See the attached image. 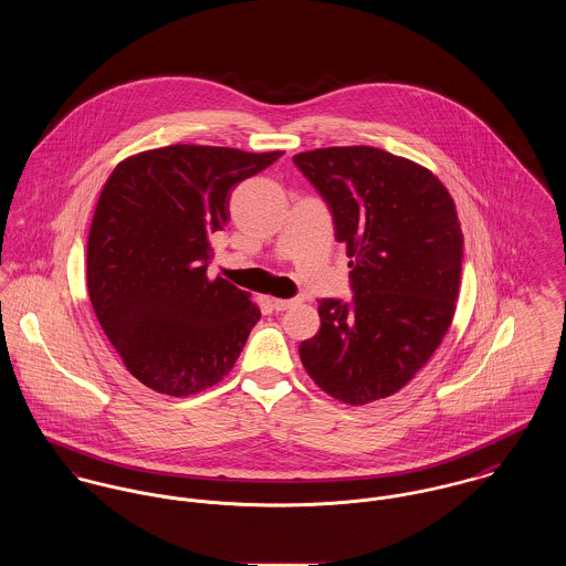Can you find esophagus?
I'll use <instances>...</instances> for the list:
<instances>
[{
    "instance_id": "34e87169",
    "label": "esophagus",
    "mask_w": 566,
    "mask_h": 566,
    "mask_svg": "<svg viewBox=\"0 0 566 566\" xmlns=\"http://www.w3.org/2000/svg\"><path fill=\"white\" fill-rule=\"evenodd\" d=\"M271 304H273V311H275V313H284V311H289L291 306H295V300H273Z\"/></svg>"
}]
</instances>
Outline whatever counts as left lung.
I'll use <instances>...</instances> for the list:
<instances>
[{"mask_svg":"<svg viewBox=\"0 0 566 566\" xmlns=\"http://www.w3.org/2000/svg\"><path fill=\"white\" fill-rule=\"evenodd\" d=\"M347 243L354 297L321 300V327L300 345L314 384L363 406L403 388L447 334L462 273L453 199L428 169L384 149L293 156Z\"/></svg>","mask_w":566,"mask_h":566,"instance_id":"obj_1","label":"left lung"}]
</instances>
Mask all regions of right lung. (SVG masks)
<instances>
[{
    "instance_id": "1",
    "label": "right lung",
    "mask_w": 566,
    "mask_h": 566,
    "mask_svg": "<svg viewBox=\"0 0 566 566\" xmlns=\"http://www.w3.org/2000/svg\"><path fill=\"white\" fill-rule=\"evenodd\" d=\"M280 156L171 145L111 174L88 234L86 284L102 329L145 386L187 397L239 360L260 311L248 291L208 280L210 234L226 228L234 187Z\"/></svg>"
}]
</instances>
